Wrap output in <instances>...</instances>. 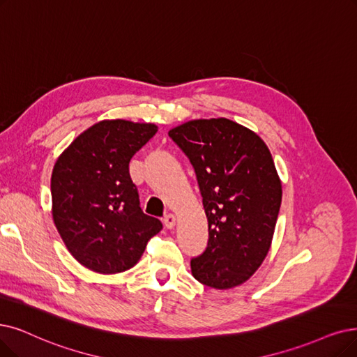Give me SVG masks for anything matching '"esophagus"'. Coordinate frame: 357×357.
Returning a JSON list of instances; mask_svg holds the SVG:
<instances>
[{
	"label": "esophagus",
	"instance_id": "1",
	"mask_svg": "<svg viewBox=\"0 0 357 357\" xmlns=\"http://www.w3.org/2000/svg\"><path fill=\"white\" fill-rule=\"evenodd\" d=\"M176 222H177V218H176L174 213H167V215L164 217V225L167 228H174Z\"/></svg>",
	"mask_w": 357,
	"mask_h": 357
}]
</instances>
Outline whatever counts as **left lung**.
Returning a JSON list of instances; mask_svg holds the SVG:
<instances>
[{
	"instance_id": "obj_1",
	"label": "left lung",
	"mask_w": 357,
	"mask_h": 357,
	"mask_svg": "<svg viewBox=\"0 0 357 357\" xmlns=\"http://www.w3.org/2000/svg\"><path fill=\"white\" fill-rule=\"evenodd\" d=\"M168 136L188 156L208 218V245L192 258L193 277L231 289L261 266L281 206V181L265 142L227 119L193 120Z\"/></svg>"
}]
</instances>
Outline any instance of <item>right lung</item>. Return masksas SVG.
Masks as SVG:
<instances>
[{"label":"right lung","mask_w":357,"mask_h":357,"mask_svg":"<svg viewBox=\"0 0 357 357\" xmlns=\"http://www.w3.org/2000/svg\"><path fill=\"white\" fill-rule=\"evenodd\" d=\"M155 124L104 120L79 135L56 160L51 177L52 218L68 252L95 273L132 268L158 218L140 209L129 173L132 156L153 137Z\"/></svg>","instance_id":"1"}]
</instances>
